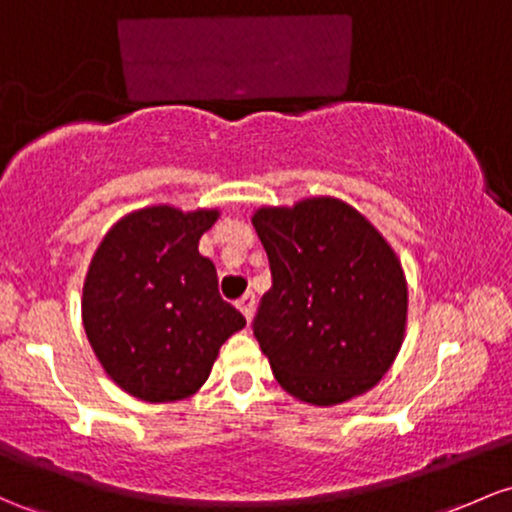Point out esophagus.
<instances>
[{"label": "esophagus", "mask_w": 512, "mask_h": 512, "mask_svg": "<svg viewBox=\"0 0 512 512\" xmlns=\"http://www.w3.org/2000/svg\"><path fill=\"white\" fill-rule=\"evenodd\" d=\"M238 308H240V313H243L247 320H252V313H255V296L245 294L243 299L238 301Z\"/></svg>", "instance_id": "34e87169"}]
</instances>
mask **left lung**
<instances>
[{"label":"left lung","instance_id":"obj_1","mask_svg":"<svg viewBox=\"0 0 512 512\" xmlns=\"http://www.w3.org/2000/svg\"><path fill=\"white\" fill-rule=\"evenodd\" d=\"M272 269L252 323L274 379L311 406L374 389L403 345L408 286L393 247L333 196L252 216Z\"/></svg>","mask_w":512,"mask_h":512}]
</instances>
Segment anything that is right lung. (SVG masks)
<instances>
[{
    "instance_id": "1",
    "label": "right lung",
    "mask_w": 512,
    "mask_h": 512,
    "mask_svg": "<svg viewBox=\"0 0 512 512\" xmlns=\"http://www.w3.org/2000/svg\"><path fill=\"white\" fill-rule=\"evenodd\" d=\"M218 209L160 204L123 216L104 235L82 289V323L104 372L148 403L192 396L218 350L245 328L218 294L216 267L199 252Z\"/></svg>"
}]
</instances>
